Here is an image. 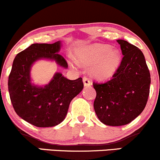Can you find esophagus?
<instances>
[{
  "mask_svg": "<svg viewBox=\"0 0 160 160\" xmlns=\"http://www.w3.org/2000/svg\"><path fill=\"white\" fill-rule=\"evenodd\" d=\"M82 81H83L84 86H89L92 84L90 80H89L88 78H86V77H83V78H82Z\"/></svg>",
  "mask_w": 160,
  "mask_h": 160,
  "instance_id": "obj_1",
  "label": "esophagus"
}]
</instances>
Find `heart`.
Returning a JSON list of instances; mask_svg holds the SVG:
<instances>
[{
	"mask_svg": "<svg viewBox=\"0 0 160 160\" xmlns=\"http://www.w3.org/2000/svg\"><path fill=\"white\" fill-rule=\"evenodd\" d=\"M76 57L82 65L91 66V74L100 80L111 78L122 60L120 49L102 43H92L80 47L76 50ZM75 64V61H72V65Z\"/></svg>",
	"mask_w": 160,
	"mask_h": 160,
	"instance_id": "heart-1",
	"label": "heart"
}]
</instances>
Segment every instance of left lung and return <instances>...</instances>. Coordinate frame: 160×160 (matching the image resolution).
<instances>
[{"mask_svg": "<svg viewBox=\"0 0 160 160\" xmlns=\"http://www.w3.org/2000/svg\"><path fill=\"white\" fill-rule=\"evenodd\" d=\"M123 55L111 80L93 82L96 91L94 109L99 120L111 126H124L144 111L150 94V74L141 49L117 40Z\"/></svg>", "mask_w": 160, "mask_h": 160, "instance_id": "1", "label": "left lung"}]
</instances>
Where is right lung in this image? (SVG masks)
<instances>
[{
    "instance_id": "right-lung-1",
    "label": "right lung",
    "mask_w": 160,
    "mask_h": 160,
    "mask_svg": "<svg viewBox=\"0 0 160 160\" xmlns=\"http://www.w3.org/2000/svg\"><path fill=\"white\" fill-rule=\"evenodd\" d=\"M60 48V41L52 44L33 43L16 55L9 75V93L16 113L37 127H52L61 123L71 100L83 88L81 78L70 80L61 73H56L44 86L31 82V68L39 59L55 60L58 65L67 68V62L58 54Z\"/></svg>"
}]
</instances>
